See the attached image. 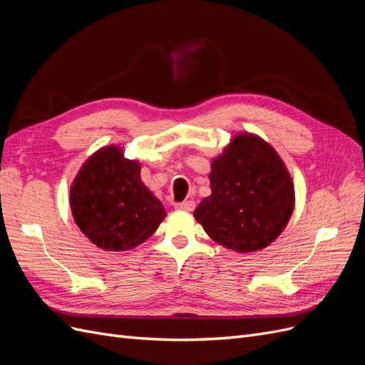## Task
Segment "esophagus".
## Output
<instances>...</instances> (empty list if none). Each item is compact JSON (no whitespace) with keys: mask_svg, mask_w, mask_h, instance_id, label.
I'll return each mask as SVG.
<instances>
[{"mask_svg":"<svg viewBox=\"0 0 365 365\" xmlns=\"http://www.w3.org/2000/svg\"><path fill=\"white\" fill-rule=\"evenodd\" d=\"M175 208L185 210V212H193V210H195V202L193 201H182V202L175 204Z\"/></svg>","mask_w":365,"mask_h":365,"instance_id":"34e87169","label":"esophagus"}]
</instances>
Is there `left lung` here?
I'll use <instances>...</instances> for the list:
<instances>
[{
    "label": "left lung",
    "instance_id": "1",
    "mask_svg": "<svg viewBox=\"0 0 365 365\" xmlns=\"http://www.w3.org/2000/svg\"><path fill=\"white\" fill-rule=\"evenodd\" d=\"M212 195L195 210L205 233L225 248L252 252L277 237L294 210V187L268 143L237 135L212 163Z\"/></svg>",
    "mask_w": 365,
    "mask_h": 365
}]
</instances>
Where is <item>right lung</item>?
<instances>
[{"instance_id":"obj_1","label":"right lung","mask_w":365,"mask_h":365,"mask_svg":"<svg viewBox=\"0 0 365 365\" xmlns=\"http://www.w3.org/2000/svg\"><path fill=\"white\" fill-rule=\"evenodd\" d=\"M70 204L82 233L106 251L143 244L165 217L163 204L141 182L140 164L115 146L97 150L82 165Z\"/></svg>"}]
</instances>
